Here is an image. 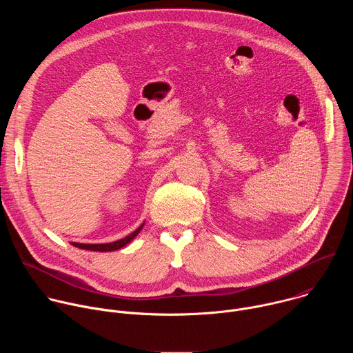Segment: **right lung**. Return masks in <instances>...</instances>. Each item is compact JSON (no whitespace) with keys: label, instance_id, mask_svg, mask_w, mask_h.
I'll return each instance as SVG.
<instances>
[{"label":"right lung","instance_id":"add662e5","mask_svg":"<svg viewBox=\"0 0 353 353\" xmlns=\"http://www.w3.org/2000/svg\"><path fill=\"white\" fill-rule=\"evenodd\" d=\"M143 228V223L137 229L134 230L131 234L125 236L124 239H120L117 241H113V243H105V244H83V243H72V245L78 247V248H82V250H90V251H114V250H119L121 247H124L125 244H128L139 232L141 229Z\"/></svg>","mask_w":353,"mask_h":353}]
</instances>
